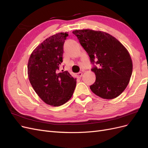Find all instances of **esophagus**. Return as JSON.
I'll return each mask as SVG.
<instances>
[{
  "mask_svg": "<svg viewBox=\"0 0 148 148\" xmlns=\"http://www.w3.org/2000/svg\"><path fill=\"white\" fill-rule=\"evenodd\" d=\"M82 75H83V73H82V72H79L77 73V77L78 78H81L82 77Z\"/></svg>",
  "mask_w": 148,
  "mask_h": 148,
  "instance_id": "1",
  "label": "esophagus"
}]
</instances>
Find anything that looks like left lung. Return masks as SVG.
Masks as SVG:
<instances>
[{"instance_id":"left-lung-1","label":"left lung","mask_w":148,"mask_h":148,"mask_svg":"<svg viewBox=\"0 0 148 148\" xmlns=\"http://www.w3.org/2000/svg\"><path fill=\"white\" fill-rule=\"evenodd\" d=\"M86 51L93 65L96 81L91 90L103 99H112L125 90L133 70L131 57L127 49L110 34L92 29L72 32Z\"/></svg>"}]
</instances>
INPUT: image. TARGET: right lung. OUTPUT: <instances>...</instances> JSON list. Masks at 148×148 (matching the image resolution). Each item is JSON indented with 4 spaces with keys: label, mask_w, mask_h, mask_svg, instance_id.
<instances>
[{
    "label": "right lung",
    "mask_w": 148,
    "mask_h": 148,
    "mask_svg": "<svg viewBox=\"0 0 148 148\" xmlns=\"http://www.w3.org/2000/svg\"><path fill=\"white\" fill-rule=\"evenodd\" d=\"M67 33L52 36L36 47L28 63L29 82L39 97L54 107L64 104L72 96L77 79L67 71H59Z\"/></svg>",
    "instance_id": "obj_1"
}]
</instances>
